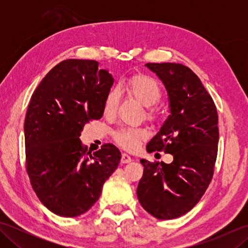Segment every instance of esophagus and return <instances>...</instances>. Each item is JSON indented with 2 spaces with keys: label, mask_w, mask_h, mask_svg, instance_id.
<instances>
[{
  "label": "esophagus",
  "mask_w": 248,
  "mask_h": 248,
  "mask_svg": "<svg viewBox=\"0 0 248 248\" xmlns=\"http://www.w3.org/2000/svg\"><path fill=\"white\" fill-rule=\"evenodd\" d=\"M131 161H132V157L129 155L123 154V155H121V163H124V164H127V163H130Z\"/></svg>",
  "instance_id": "esophagus-1"
}]
</instances>
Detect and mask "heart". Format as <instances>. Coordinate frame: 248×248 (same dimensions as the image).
<instances>
[{"mask_svg": "<svg viewBox=\"0 0 248 248\" xmlns=\"http://www.w3.org/2000/svg\"><path fill=\"white\" fill-rule=\"evenodd\" d=\"M124 89L130 97L134 98L145 108H151L161 100L162 92L159 84L150 77L134 76L130 78L124 84ZM120 101V94L117 89L108 93L104 101V114L108 116L115 115ZM155 113L149 112L148 117L154 119ZM147 138V132L144 129L120 128L114 133L116 143L124 147L125 149H135L141 140Z\"/></svg>", "mask_w": 248, "mask_h": 248, "instance_id": "b5f03b06", "label": "heart"}]
</instances>
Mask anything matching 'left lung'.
<instances>
[{
  "mask_svg": "<svg viewBox=\"0 0 248 248\" xmlns=\"http://www.w3.org/2000/svg\"><path fill=\"white\" fill-rule=\"evenodd\" d=\"M164 84L170 115L147 144V151H164L173 161L141 159L143 177L138 198L159 219L180 217L197 204L213 177L217 155V107L202 81L188 67L176 62L145 65Z\"/></svg>",
  "mask_w": 248,
  "mask_h": 248,
  "instance_id": "obj_1",
  "label": "left lung"
}]
</instances>
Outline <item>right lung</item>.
Instances as JSON below:
<instances>
[{
    "mask_svg": "<svg viewBox=\"0 0 248 248\" xmlns=\"http://www.w3.org/2000/svg\"><path fill=\"white\" fill-rule=\"evenodd\" d=\"M113 83L96 61L66 60L46 73L31 98L24 121L26 171L40 202L60 217L88 211L120 162L113 144L91 154L78 139L84 125L102 117Z\"/></svg>",
    "mask_w": 248,
    "mask_h": 248,
    "instance_id": "right-lung-1",
    "label": "right lung"
}]
</instances>
